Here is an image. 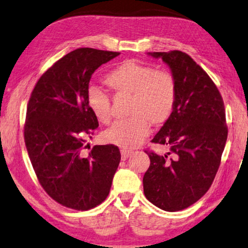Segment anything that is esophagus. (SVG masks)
I'll list each match as a JSON object with an SVG mask.
<instances>
[{
	"label": "esophagus",
	"mask_w": 248,
	"mask_h": 248,
	"mask_svg": "<svg viewBox=\"0 0 248 248\" xmlns=\"http://www.w3.org/2000/svg\"><path fill=\"white\" fill-rule=\"evenodd\" d=\"M121 154H122V159H123V160H126L128 157H131V156H132L133 152H131V151H127V149H122V151H121Z\"/></svg>",
	"instance_id": "obj_1"
}]
</instances>
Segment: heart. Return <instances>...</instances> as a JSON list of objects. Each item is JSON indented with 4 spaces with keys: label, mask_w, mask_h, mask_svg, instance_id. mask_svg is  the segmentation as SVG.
I'll list each match as a JSON object with an SVG mask.
<instances>
[{
    "label": "heart",
    "mask_w": 248,
    "mask_h": 248,
    "mask_svg": "<svg viewBox=\"0 0 248 248\" xmlns=\"http://www.w3.org/2000/svg\"><path fill=\"white\" fill-rule=\"evenodd\" d=\"M104 83L115 94L131 95V119L116 122L104 133V139L122 148H135L148 136L151 123L164 124L176 105L177 87L173 77L167 71L124 60L113 67L104 77ZM87 103L95 119L103 124L112 120L109 96L102 89L90 87Z\"/></svg>",
    "instance_id": "heart-1"
}]
</instances>
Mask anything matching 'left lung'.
<instances>
[{
  "mask_svg": "<svg viewBox=\"0 0 248 248\" xmlns=\"http://www.w3.org/2000/svg\"><path fill=\"white\" fill-rule=\"evenodd\" d=\"M171 70L177 87L172 114L153 143L166 145V155L147 153L151 166L143 178L144 193L168 212L188 208L210 189L227 140L223 99L208 74L186 52H148Z\"/></svg>",
  "mask_w": 248,
  "mask_h": 248,
  "instance_id": "left-lung-1",
  "label": "left lung"
}]
</instances>
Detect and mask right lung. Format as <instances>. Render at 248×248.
<instances>
[{"label":"right lung","instance_id":"1","mask_svg":"<svg viewBox=\"0 0 248 248\" xmlns=\"http://www.w3.org/2000/svg\"><path fill=\"white\" fill-rule=\"evenodd\" d=\"M120 52L78 48L40 77L27 105L24 139L39 184L67 208L90 210L107 199L121 160L115 145L87 153L99 122L87 103L97 68Z\"/></svg>","mask_w":248,"mask_h":248}]
</instances>
